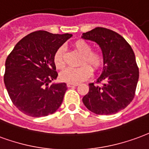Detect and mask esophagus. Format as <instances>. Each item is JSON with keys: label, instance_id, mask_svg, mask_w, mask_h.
Returning <instances> with one entry per match:
<instances>
[{"label": "esophagus", "instance_id": "34e87169", "mask_svg": "<svg viewBox=\"0 0 149 149\" xmlns=\"http://www.w3.org/2000/svg\"><path fill=\"white\" fill-rule=\"evenodd\" d=\"M78 84H74V83H67V87H73V86H77Z\"/></svg>", "mask_w": 149, "mask_h": 149}]
</instances>
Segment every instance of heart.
<instances>
[{"label":"heart","instance_id":"b5f03b06","mask_svg":"<svg viewBox=\"0 0 149 149\" xmlns=\"http://www.w3.org/2000/svg\"><path fill=\"white\" fill-rule=\"evenodd\" d=\"M73 47L82 55V66L76 68L68 67L60 74V79L63 82L76 84L87 79L92 74V70L94 71L100 70L104 64V57L100 52H92L91 44L85 40H77L73 43ZM53 62L58 70H62L65 67L63 47H59L55 51L53 55Z\"/></svg>","mask_w":149,"mask_h":149}]
</instances>
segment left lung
<instances>
[{
	"label": "left lung",
	"instance_id": "left-lung-1",
	"mask_svg": "<svg viewBox=\"0 0 149 149\" xmlns=\"http://www.w3.org/2000/svg\"><path fill=\"white\" fill-rule=\"evenodd\" d=\"M82 38L96 42L104 57L102 73L96 82L98 85L89 84L82 102L96 114H114L135 96L139 68L134 52L126 40L110 29L97 27L83 33Z\"/></svg>",
	"mask_w": 149,
	"mask_h": 149
}]
</instances>
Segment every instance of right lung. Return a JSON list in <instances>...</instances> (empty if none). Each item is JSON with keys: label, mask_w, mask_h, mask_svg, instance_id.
<instances>
[{"label": "right lung", "mask_w": 149, "mask_h": 149, "mask_svg": "<svg viewBox=\"0 0 149 149\" xmlns=\"http://www.w3.org/2000/svg\"><path fill=\"white\" fill-rule=\"evenodd\" d=\"M71 34L36 31L14 47L5 61L4 82L14 106L33 118L54 113L61 106L67 84L53 83L58 76L53 55Z\"/></svg>", "instance_id": "1"}]
</instances>
